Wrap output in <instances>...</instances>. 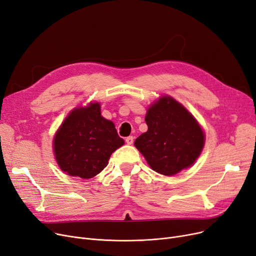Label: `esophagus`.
Instances as JSON below:
<instances>
[{"mask_svg":"<svg viewBox=\"0 0 256 256\" xmlns=\"http://www.w3.org/2000/svg\"><path fill=\"white\" fill-rule=\"evenodd\" d=\"M126 142L128 144H133V142H134V138L133 136H128V138H126Z\"/></svg>","mask_w":256,"mask_h":256,"instance_id":"obj_1","label":"esophagus"}]
</instances>
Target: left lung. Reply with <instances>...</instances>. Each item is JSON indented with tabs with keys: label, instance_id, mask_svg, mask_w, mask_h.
<instances>
[{
	"label": "left lung",
	"instance_id": "8db88e82",
	"mask_svg": "<svg viewBox=\"0 0 256 256\" xmlns=\"http://www.w3.org/2000/svg\"><path fill=\"white\" fill-rule=\"evenodd\" d=\"M148 131L134 142L155 172L172 176L192 166L204 146L197 120L171 96H162L146 114Z\"/></svg>",
	"mask_w": 256,
	"mask_h": 256
}]
</instances>
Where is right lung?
Returning a JSON list of instances; mask_svg holds the SVG:
<instances>
[{
  "label": "right lung",
  "mask_w": 256,
  "mask_h": 256,
  "mask_svg": "<svg viewBox=\"0 0 256 256\" xmlns=\"http://www.w3.org/2000/svg\"><path fill=\"white\" fill-rule=\"evenodd\" d=\"M123 144L114 124L101 116L100 104L94 103L68 114L55 136L54 152L64 172L88 179L99 174Z\"/></svg>",
  "instance_id": "add662e5"
}]
</instances>
